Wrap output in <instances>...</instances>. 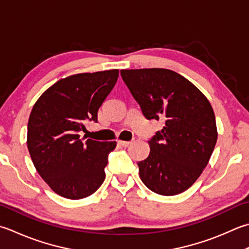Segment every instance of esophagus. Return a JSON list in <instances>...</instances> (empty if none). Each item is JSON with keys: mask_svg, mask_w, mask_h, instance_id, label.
Masks as SVG:
<instances>
[{"mask_svg": "<svg viewBox=\"0 0 249 249\" xmlns=\"http://www.w3.org/2000/svg\"><path fill=\"white\" fill-rule=\"evenodd\" d=\"M131 143V141H123V140H119V144H121L122 147H124V148H126V147H128V145H130Z\"/></svg>", "mask_w": 249, "mask_h": 249, "instance_id": "1", "label": "esophagus"}]
</instances>
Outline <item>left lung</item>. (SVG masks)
<instances>
[{"mask_svg":"<svg viewBox=\"0 0 249 249\" xmlns=\"http://www.w3.org/2000/svg\"><path fill=\"white\" fill-rule=\"evenodd\" d=\"M121 75L144 118L165 121L162 130L148 141L149 157L138 163L140 179L160 196L182 193L201 176L216 145L211 102L173 70H121Z\"/></svg>","mask_w":249,"mask_h":249,"instance_id":"left-lung-1","label":"left lung"}]
</instances>
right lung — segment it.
<instances>
[{"label":"right lung","instance_id":"add662e5","mask_svg":"<svg viewBox=\"0 0 249 249\" xmlns=\"http://www.w3.org/2000/svg\"><path fill=\"white\" fill-rule=\"evenodd\" d=\"M119 77V70L76 73L43 92L31 110L27 145L38 175L58 196L81 199L91 196L106 178L108 154L115 141L87 139L83 122H97L98 109Z\"/></svg>","mask_w":249,"mask_h":249}]
</instances>
